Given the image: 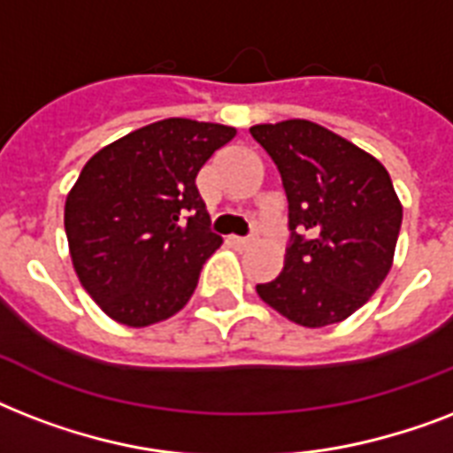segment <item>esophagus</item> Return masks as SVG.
I'll return each instance as SVG.
<instances>
[{"mask_svg":"<svg viewBox=\"0 0 453 453\" xmlns=\"http://www.w3.org/2000/svg\"><path fill=\"white\" fill-rule=\"evenodd\" d=\"M230 244H233L234 249H247L249 244H251V240H242V237H230Z\"/></svg>","mask_w":453,"mask_h":453,"instance_id":"34e87169","label":"esophagus"}]
</instances>
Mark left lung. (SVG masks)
Returning <instances> with one entry per match:
<instances>
[{"instance_id":"1","label":"left lung","mask_w":453,"mask_h":453,"mask_svg":"<svg viewBox=\"0 0 453 453\" xmlns=\"http://www.w3.org/2000/svg\"><path fill=\"white\" fill-rule=\"evenodd\" d=\"M249 131L282 173L291 227L282 273L256 291L308 329L343 322L393 268L402 226L393 180L376 157L308 119Z\"/></svg>"}]
</instances>
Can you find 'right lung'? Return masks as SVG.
Segmentation results:
<instances>
[{
	"instance_id": "right-lung-1",
	"label": "right lung",
	"mask_w": 453,
	"mask_h": 453,
	"mask_svg": "<svg viewBox=\"0 0 453 453\" xmlns=\"http://www.w3.org/2000/svg\"><path fill=\"white\" fill-rule=\"evenodd\" d=\"M234 127L169 117L96 152L65 199V234L81 287L134 329L185 308L220 247L195 185Z\"/></svg>"
}]
</instances>
